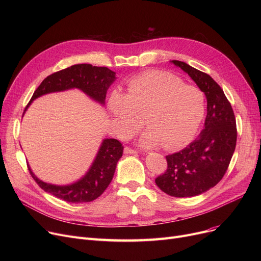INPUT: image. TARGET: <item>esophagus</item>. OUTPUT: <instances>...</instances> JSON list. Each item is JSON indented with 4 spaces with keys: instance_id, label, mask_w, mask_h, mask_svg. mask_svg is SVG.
Wrapping results in <instances>:
<instances>
[{
    "instance_id": "obj_1",
    "label": "esophagus",
    "mask_w": 261,
    "mask_h": 261,
    "mask_svg": "<svg viewBox=\"0 0 261 261\" xmlns=\"http://www.w3.org/2000/svg\"><path fill=\"white\" fill-rule=\"evenodd\" d=\"M123 153H125V154H135L136 153V150L131 149L129 147H126L125 149H123Z\"/></svg>"
}]
</instances>
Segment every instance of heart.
I'll return each instance as SVG.
<instances>
[{"mask_svg": "<svg viewBox=\"0 0 261 261\" xmlns=\"http://www.w3.org/2000/svg\"><path fill=\"white\" fill-rule=\"evenodd\" d=\"M115 131L130 139L144 123L149 127L140 144L179 149L195 139L206 112L203 92L175 75L151 71L128 81L127 94L113 91L108 99Z\"/></svg>", "mask_w": 261, "mask_h": 261, "instance_id": "heart-1", "label": "heart"}]
</instances>
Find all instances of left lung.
Segmentation results:
<instances>
[{
	"label": "left lung",
	"instance_id": "8db88e82",
	"mask_svg": "<svg viewBox=\"0 0 261 261\" xmlns=\"http://www.w3.org/2000/svg\"><path fill=\"white\" fill-rule=\"evenodd\" d=\"M170 62L188 74L205 94L207 114L198 139L166 156L167 170L155 183L169 196L195 197L217 185L227 170L236 148V118L223 90L210 75L179 60Z\"/></svg>",
	"mask_w": 261,
	"mask_h": 261
}]
</instances>
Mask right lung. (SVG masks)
<instances>
[{"label": "right lung", "mask_w": 261, "mask_h": 261, "mask_svg": "<svg viewBox=\"0 0 261 261\" xmlns=\"http://www.w3.org/2000/svg\"><path fill=\"white\" fill-rule=\"evenodd\" d=\"M115 80L116 73L108 67L86 63L75 64L46 77L35 91L26 109L35 99L45 94L71 89H78L93 100L105 106L107 91ZM122 149L123 147L117 140L105 139L86 174L76 182L67 185L43 182L33 172L29 164L27 165L34 180L46 193L71 203L91 202L97 199L111 183L117 162L122 155Z\"/></svg>", "instance_id": "right-lung-1"}]
</instances>
